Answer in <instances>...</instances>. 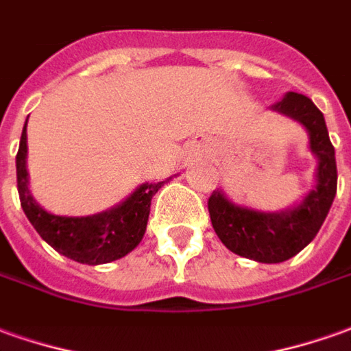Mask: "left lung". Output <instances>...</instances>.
<instances>
[{
    "mask_svg": "<svg viewBox=\"0 0 351 351\" xmlns=\"http://www.w3.org/2000/svg\"><path fill=\"white\" fill-rule=\"evenodd\" d=\"M306 128L309 151L317 158L315 187L300 204L281 212H262L229 200L223 191H214L208 199L212 227L219 241L243 258L262 263H279L304 250L315 239L337 195V158L328 139L323 112L311 99L289 91L271 106Z\"/></svg>",
    "mask_w": 351,
    "mask_h": 351,
    "instance_id": "left-lung-1",
    "label": "left lung"
}]
</instances>
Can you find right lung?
Here are the masks:
<instances>
[{"instance_id": "add662e5", "label": "right lung", "mask_w": 351, "mask_h": 351, "mask_svg": "<svg viewBox=\"0 0 351 351\" xmlns=\"http://www.w3.org/2000/svg\"><path fill=\"white\" fill-rule=\"evenodd\" d=\"M28 122V118H26ZM26 122H24L21 145L16 152V187L21 197V206L30 219L34 229L43 241L62 256L80 263L99 265L124 258L141 243L151 199L158 193L166 181L141 183L137 189L110 210L93 216H57L42 208L28 189V170H26Z\"/></svg>"}]
</instances>
